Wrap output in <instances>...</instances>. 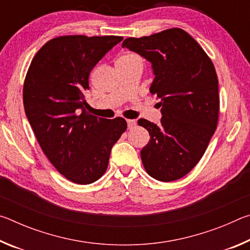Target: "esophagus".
<instances>
[{"mask_svg": "<svg viewBox=\"0 0 250 250\" xmlns=\"http://www.w3.org/2000/svg\"><path fill=\"white\" fill-rule=\"evenodd\" d=\"M126 124H128L129 129H132V128H134L135 125H137V121L132 120V119H128V120H126Z\"/></svg>", "mask_w": 250, "mask_h": 250, "instance_id": "obj_1", "label": "esophagus"}]
</instances>
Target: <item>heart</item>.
Returning a JSON list of instances; mask_svg holds the SVG:
<instances>
[{"instance_id": "heart-1", "label": "heart", "mask_w": 250, "mask_h": 250, "mask_svg": "<svg viewBox=\"0 0 250 250\" xmlns=\"http://www.w3.org/2000/svg\"><path fill=\"white\" fill-rule=\"evenodd\" d=\"M140 57L138 56V55L132 54V53H126L121 55V56L118 57L116 64L117 65H120V64H129L131 62H134V61H139Z\"/></svg>"}]
</instances>
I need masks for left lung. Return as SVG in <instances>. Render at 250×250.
Masks as SVG:
<instances>
[{
	"instance_id": "left-lung-1",
	"label": "left lung",
	"mask_w": 250,
	"mask_h": 250,
	"mask_svg": "<svg viewBox=\"0 0 250 250\" xmlns=\"http://www.w3.org/2000/svg\"><path fill=\"white\" fill-rule=\"evenodd\" d=\"M122 47L151 62L155 77L150 91L162 107L160 125L138 120L150 134L141 150L143 167L155 180H179L200 162L216 130L219 95L213 62L181 28L129 37Z\"/></svg>"
}]
</instances>
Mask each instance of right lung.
<instances>
[{
    "instance_id": "add662e5",
    "label": "right lung",
    "mask_w": 250,
    "mask_h": 250,
    "mask_svg": "<svg viewBox=\"0 0 250 250\" xmlns=\"http://www.w3.org/2000/svg\"><path fill=\"white\" fill-rule=\"evenodd\" d=\"M122 36L66 35L48 41L34 56L23 87L26 117L44 154L77 184H90L108 167L110 152L126 121L86 111L89 75Z\"/></svg>"
}]
</instances>
